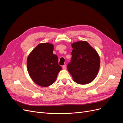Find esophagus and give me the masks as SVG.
<instances>
[{
  "label": "esophagus",
  "instance_id": "esophagus-1",
  "mask_svg": "<svg viewBox=\"0 0 123 123\" xmlns=\"http://www.w3.org/2000/svg\"><path fill=\"white\" fill-rule=\"evenodd\" d=\"M62 69L64 70H66V65L62 66Z\"/></svg>",
  "mask_w": 123,
  "mask_h": 123
}]
</instances>
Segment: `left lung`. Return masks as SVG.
Segmentation results:
<instances>
[{
    "mask_svg": "<svg viewBox=\"0 0 123 123\" xmlns=\"http://www.w3.org/2000/svg\"><path fill=\"white\" fill-rule=\"evenodd\" d=\"M71 62L67 69L75 83L85 85L93 80L98 72L100 58L96 51L86 41L72 43Z\"/></svg>",
    "mask_w": 123,
    "mask_h": 123,
    "instance_id": "8db88e82",
    "label": "left lung"
}]
</instances>
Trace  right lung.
Returning <instances> with one entry per match:
<instances>
[{
    "label": "right lung",
    "instance_id": "obj_1",
    "mask_svg": "<svg viewBox=\"0 0 123 123\" xmlns=\"http://www.w3.org/2000/svg\"><path fill=\"white\" fill-rule=\"evenodd\" d=\"M54 46L50 43H41L29 55L27 65L30 76L40 86L48 87L56 80L62 69L58 57L53 54Z\"/></svg>",
    "mask_w": 123,
    "mask_h": 123
}]
</instances>
